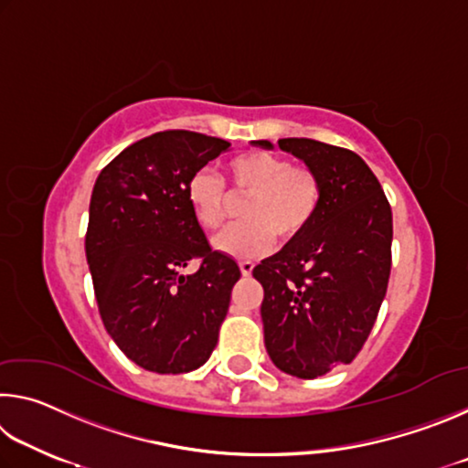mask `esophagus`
Here are the masks:
<instances>
[{
    "label": "esophagus",
    "mask_w": 468,
    "mask_h": 468,
    "mask_svg": "<svg viewBox=\"0 0 468 468\" xmlns=\"http://www.w3.org/2000/svg\"><path fill=\"white\" fill-rule=\"evenodd\" d=\"M239 268H241L243 276H250L253 272V262H250V260H243V262H239Z\"/></svg>",
    "instance_id": "1"
}]
</instances>
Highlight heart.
<instances>
[{
    "label": "heart",
    "instance_id": "b5f03b06",
    "mask_svg": "<svg viewBox=\"0 0 468 468\" xmlns=\"http://www.w3.org/2000/svg\"><path fill=\"white\" fill-rule=\"evenodd\" d=\"M225 183L210 169L196 171L187 184V202L206 231H220L241 206L243 223L218 235L215 248L231 258H256L281 243H292L318 217L324 186L318 171L292 165L287 156L250 150L225 165Z\"/></svg>",
    "mask_w": 468,
    "mask_h": 468
}]
</instances>
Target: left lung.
I'll list each match as a JSON object with an SVG mask.
<instances>
[{
	"mask_svg": "<svg viewBox=\"0 0 468 468\" xmlns=\"http://www.w3.org/2000/svg\"><path fill=\"white\" fill-rule=\"evenodd\" d=\"M279 146L318 171L324 197L312 227L253 276L264 287V343L274 366L314 379L351 363L374 328L392 268V210L353 150L310 138H282Z\"/></svg>",
	"mask_w": 468,
	"mask_h": 468,
	"instance_id": "left-lung-1",
	"label": "left lung"
}]
</instances>
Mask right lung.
Returning <instances> with one entry per match:
<instances>
[{
	"label": "right lung",
	"mask_w": 468,
	"mask_h": 468,
	"mask_svg": "<svg viewBox=\"0 0 468 468\" xmlns=\"http://www.w3.org/2000/svg\"><path fill=\"white\" fill-rule=\"evenodd\" d=\"M231 146L169 130L117 154L94 184L86 229L99 314L136 366L186 374L208 361L241 271L210 248L187 202L196 171ZM192 259L201 268L181 277Z\"/></svg>",
	"instance_id": "1"
}]
</instances>
